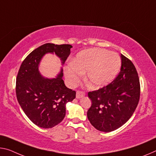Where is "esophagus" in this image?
<instances>
[{"label": "esophagus", "mask_w": 156, "mask_h": 156, "mask_svg": "<svg viewBox=\"0 0 156 156\" xmlns=\"http://www.w3.org/2000/svg\"><path fill=\"white\" fill-rule=\"evenodd\" d=\"M85 95V93L82 91H77V92H76V98H82Z\"/></svg>", "instance_id": "obj_1"}]
</instances>
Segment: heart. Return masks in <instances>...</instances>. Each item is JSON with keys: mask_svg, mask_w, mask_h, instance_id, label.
<instances>
[{"mask_svg": "<svg viewBox=\"0 0 156 156\" xmlns=\"http://www.w3.org/2000/svg\"><path fill=\"white\" fill-rule=\"evenodd\" d=\"M120 67L121 59L115 52L91 48L78 53L65 68V74L69 84L74 85L87 71L85 83L88 87L97 89L112 82Z\"/></svg>", "mask_w": 156, "mask_h": 156, "instance_id": "b5f03b06", "label": "heart"}]
</instances>
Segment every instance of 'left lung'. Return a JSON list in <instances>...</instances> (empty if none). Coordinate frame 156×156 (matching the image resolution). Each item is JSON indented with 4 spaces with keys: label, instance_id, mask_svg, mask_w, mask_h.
Instances as JSON below:
<instances>
[{
    "label": "left lung",
    "instance_id": "left-lung-1",
    "mask_svg": "<svg viewBox=\"0 0 156 156\" xmlns=\"http://www.w3.org/2000/svg\"><path fill=\"white\" fill-rule=\"evenodd\" d=\"M122 67L112 83L90 91L91 104L87 118L96 129L111 132L128 122L140 100V85L137 70L130 60L121 54Z\"/></svg>",
    "mask_w": 156,
    "mask_h": 156
}]
</instances>
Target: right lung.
Here are the masks:
<instances>
[{
	"instance_id": "add662e5",
	"label": "right lung",
	"mask_w": 156,
	"mask_h": 156,
	"mask_svg": "<svg viewBox=\"0 0 156 156\" xmlns=\"http://www.w3.org/2000/svg\"><path fill=\"white\" fill-rule=\"evenodd\" d=\"M72 46L45 44L32 51L22 62L16 82V98L30 120L37 126L51 128L66 115V104L76 98V91L66 87L63 69L55 78H48L39 71V63L47 53L58 57L64 65Z\"/></svg>"
}]
</instances>
